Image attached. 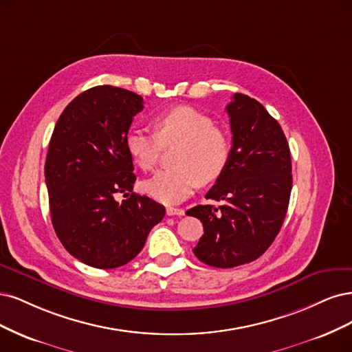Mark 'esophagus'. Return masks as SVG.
<instances>
[{"label": "esophagus", "instance_id": "34e87169", "mask_svg": "<svg viewBox=\"0 0 352 352\" xmlns=\"http://www.w3.org/2000/svg\"><path fill=\"white\" fill-rule=\"evenodd\" d=\"M166 214L168 217H184V210L177 208H166Z\"/></svg>", "mask_w": 352, "mask_h": 352}]
</instances>
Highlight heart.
Wrapping results in <instances>:
<instances>
[{
    "label": "heart",
    "mask_w": 352,
    "mask_h": 352,
    "mask_svg": "<svg viewBox=\"0 0 352 352\" xmlns=\"http://www.w3.org/2000/svg\"><path fill=\"white\" fill-rule=\"evenodd\" d=\"M155 133L131 127L126 134V149L143 171H152L162 147L175 144L174 166L164 169L142 183L152 199L175 205L195 191L200 183L217 181L230 162L231 146L223 130L199 109L179 105L164 111L153 121Z\"/></svg>",
    "instance_id": "heart-1"
}]
</instances>
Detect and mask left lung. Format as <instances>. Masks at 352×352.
I'll return each instance as SVG.
<instances>
[{
    "instance_id": "obj_1",
    "label": "left lung",
    "mask_w": 352,
    "mask_h": 352,
    "mask_svg": "<svg viewBox=\"0 0 352 352\" xmlns=\"http://www.w3.org/2000/svg\"><path fill=\"white\" fill-rule=\"evenodd\" d=\"M226 112L232 133L230 162L206 195L221 206L187 210L205 231L192 253L222 269L250 263L267 250L285 219L292 188L289 146L279 122L243 94L232 96Z\"/></svg>"
}]
</instances>
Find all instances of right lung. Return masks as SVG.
Here are the masks:
<instances>
[{
    "mask_svg": "<svg viewBox=\"0 0 352 352\" xmlns=\"http://www.w3.org/2000/svg\"><path fill=\"white\" fill-rule=\"evenodd\" d=\"M143 98L116 86H95L65 107L48 147L45 181L56 236L73 257L114 269L138 256L165 217V208L133 191L135 175L126 149ZM117 192L131 197L121 204Z\"/></svg>",
    "mask_w": 352,
    "mask_h": 352,
    "instance_id": "add662e5",
    "label": "right lung"
}]
</instances>
